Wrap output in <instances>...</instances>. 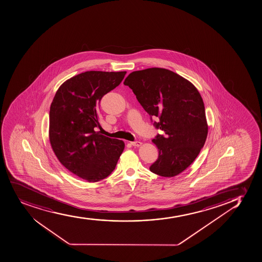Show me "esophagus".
<instances>
[{
  "label": "esophagus",
  "instance_id": "esophagus-1",
  "mask_svg": "<svg viewBox=\"0 0 262 262\" xmlns=\"http://www.w3.org/2000/svg\"><path fill=\"white\" fill-rule=\"evenodd\" d=\"M130 144H132L133 146L139 147L142 145V143L139 142V141H135V142H130Z\"/></svg>",
  "mask_w": 262,
  "mask_h": 262
}]
</instances>
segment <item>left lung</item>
Wrapping results in <instances>:
<instances>
[{
    "instance_id": "left-lung-1",
    "label": "left lung",
    "mask_w": 262,
    "mask_h": 262,
    "mask_svg": "<svg viewBox=\"0 0 262 262\" xmlns=\"http://www.w3.org/2000/svg\"><path fill=\"white\" fill-rule=\"evenodd\" d=\"M150 117H158L156 128L163 130L152 142L158 160L150 171L173 178L185 170L199 155L208 136L203 98L188 79L165 68L135 71L124 79Z\"/></svg>"
}]
</instances>
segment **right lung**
Returning a JSON list of instances; mask_svg holds the SVG:
<instances>
[{"label":"right lung","instance_id":"add662e5","mask_svg":"<svg viewBox=\"0 0 262 262\" xmlns=\"http://www.w3.org/2000/svg\"><path fill=\"white\" fill-rule=\"evenodd\" d=\"M126 72L88 71L59 86L49 112V140L63 166L95 183L115 169L124 141L95 132L100 126L98 106L102 97L117 88Z\"/></svg>","mask_w":262,"mask_h":262}]
</instances>
